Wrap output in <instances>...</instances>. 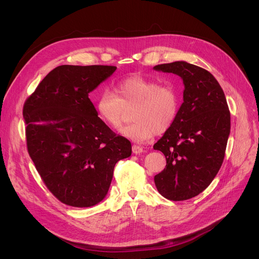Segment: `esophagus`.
<instances>
[{"mask_svg": "<svg viewBox=\"0 0 259 259\" xmlns=\"http://www.w3.org/2000/svg\"><path fill=\"white\" fill-rule=\"evenodd\" d=\"M132 151L134 154H141L144 152V149L141 147V146H138V145H133L132 146Z\"/></svg>", "mask_w": 259, "mask_h": 259, "instance_id": "1", "label": "esophagus"}]
</instances>
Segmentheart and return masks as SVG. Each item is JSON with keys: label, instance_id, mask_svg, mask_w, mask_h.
Returning <instances> with one entry per match:
<instances>
[{"label": "heart", "instance_id": "b5f03b06", "mask_svg": "<svg viewBox=\"0 0 259 259\" xmlns=\"http://www.w3.org/2000/svg\"><path fill=\"white\" fill-rule=\"evenodd\" d=\"M115 93L103 89L95 108L100 118L107 126L116 129L120 126L126 109L135 107L132 124L122 127L119 133L132 142L147 143L155 133L166 132L179 115L180 97L170 85H159L158 81L142 75H131L120 80Z\"/></svg>", "mask_w": 259, "mask_h": 259}]
</instances>
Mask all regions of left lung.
Returning a JSON list of instances; mask_svg holds the SVG:
<instances>
[{"mask_svg":"<svg viewBox=\"0 0 259 259\" xmlns=\"http://www.w3.org/2000/svg\"><path fill=\"white\" fill-rule=\"evenodd\" d=\"M181 76L184 103L174 124L154 144L167 165L154 176L157 191L170 200H186L201 193L224 161L231 118L225 93L206 69L178 61L153 67Z\"/></svg>","mask_w":259,"mask_h":259,"instance_id":"left-lung-1","label":"left lung"}]
</instances>
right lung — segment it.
Returning a JSON list of instances; mask_svg holds the SVG:
<instances>
[{
	"label": "right lung",
	"mask_w": 259,
	"mask_h": 259,
	"mask_svg": "<svg viewBox=\"0 0 259 259\" xmlns=\"http://www.w3.org/2000/svg\"><path fill=\"white\" fill-rule=\"evenodd\" d=\"M115 69L59 66L25 102L29 155L50 192L68 206L98 205L108 193L116 162L131 155V143L105 124L89 99Z\"/></svg>",
	"instance_id": "right-lung-1"
}]
</instances>
